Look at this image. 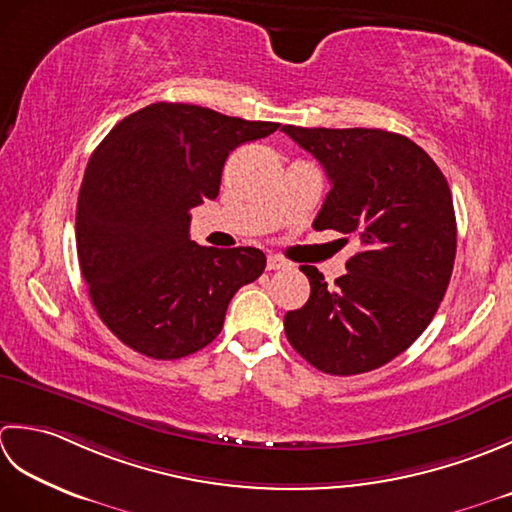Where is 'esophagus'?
Here are the masks:
<instances>
[{
  "mask_svg": "<svg viewBox=\"0 0 512 512\" xmlns=\"http://www.w3.org/2000/svg\"><path fill=\"white\" fill-rule=\"evenodd\" d=\"M289 267V263L285 258H280V256H267V269H287Z\"/></svg>",
  "mask_w": 512,
  "mask_h": 512,
  "instance_id": "1",
  "label": "esophagus"
}]
</instances>
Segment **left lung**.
<instances>
[{
    "instance_id": "1",
    "label": "left lung",
    "mask_w": 512,
    "mask_h": 512,
    "mask_svg": "<svg viewBox=\"0 0 512 512\" xmlns=\"http://www.w3.org/2000/svg\"><path fill=\"white\" fill-rule=\"evenodd\" d=\"M283 132L329 176L314 227L360 243L331 287L316 267L300 265L311 294L285 314L287 340L322 373L373 371L420 338L446 294L457 249L451 190L431 156L402 134L296 125Z\"/></svg>"
}]
</instances>
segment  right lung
<instances>
[{"mask_svg": "<svg viewBox=\"0 0 512 512\" xmlns=\"http://www.w3.org/2000/svg\"><path fill=\"white\" fill-rule=\"evenodd\" d=\"M278 125L159 101L92 152L77 203L79 267L103 325L130 349L176 360L207 347L232 296L265 271L256 247L190 241V210L218 196L229 152Z\"/></svg>", "mask_w": 512, "mask_h": 512, "instance_id": "right-lung-1", "label": "right lung"}]
</instances>
